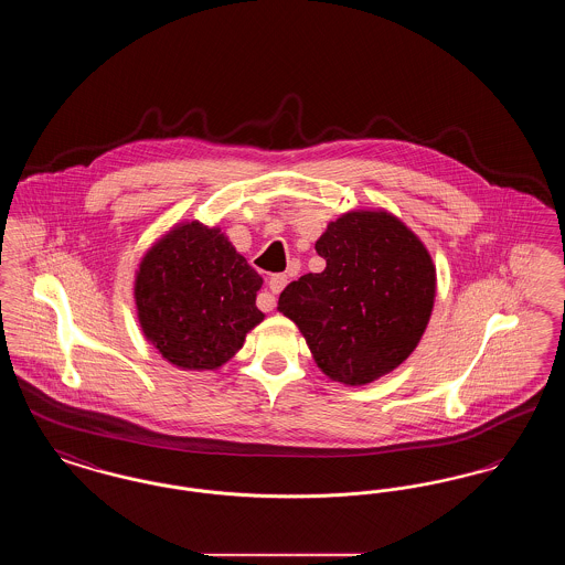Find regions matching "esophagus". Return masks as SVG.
I'll use <instances>...</instances> for the list:
<instances>
[{"label":"esophagus","mask_w":565,"mask_h":565,"mask_svg":"<svg viewBox=\"0 0 565 565\" xmlns=\"http://www.w3.org/2000/svg\"><path fill=\"white\" fill-rule=\"evenodd\" d=\"M286 284H288V275H286V273H277V275H273V277H270V292H265V295H260V298L265 300V302L260 305V309H263V311H270V309L275 307V295H279V292H281L284 288H286Z\"/></svg>","instance_id":"1"}]
</instances>
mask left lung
<instances>
[{
	"mask_svg": "<svg viewBox=\"0 0 565 565\" xmlns=\"http://www.w3.org/2000/svg\"><path fill=\"white\" fill-rule=\"evenodd\" d=\"M322 273L279 295V311L300 328L318 366L348 385L394 371L417 348L436 295L430 254L385 212H351L316 243Z\"/></svg>",
	"mask_w": 565,
	"mask_h": 565,
	"instance_id": "8db88e82",
	"label": "left lung"
}]
</instances>
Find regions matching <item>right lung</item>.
Returning a JSON list of instances; mask_svg holds the SVG:
<instances>
[{
	"instance_id": "obj_1",
	"label": "right lung",
	"mask_w": 565,
	"mask_h": 565,
	"mask_svg": "<svg viewBox=\"0 0 565 565\" xmlns=\"http://www.w3.org/2000/svg\"><path fill=\"white\" fill-rule=\"evenodd\" d=\"M260 286L263 277L217 228L189 222L143 256L135 279L137 316L164 360L212 371L263 322L256 307Z\"/></svg>"
}]
</instances>
